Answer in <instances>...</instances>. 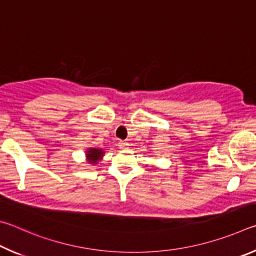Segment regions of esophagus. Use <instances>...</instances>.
Instances as JSON below:
<instances>
[{"label":"esophagus","mask_w":256,"mask_h":256,"mask_svg":"<svg viewBox=\"0 0 256 256\" xmlns=\"http://www.w3.org/2000/svg\"><path fill=\"white\" fill-rule=\"evenodd\" d=\"M127 142H119V147L120 150H127Z\"/></svg>","instance_id":"esophagus-1"}]
</instances>
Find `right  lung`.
<instances>
[{
	"instance_id": "1",
	"label": "right lung",
	"mask_w": 256,
	"mask_h": 256,
	"mask_svg": "<svg viewBox=\"0 0 256 256\" xmlns=\"http://www.w3.org/2000/svg\"><path fill=\"white\" fill-rule=\"evenodd\" d=\"M103 154H104V152L101 148H88L86 150V158H88V162L90 164H98V160L102 158Z\"/></svg>"
}]
</instances>
